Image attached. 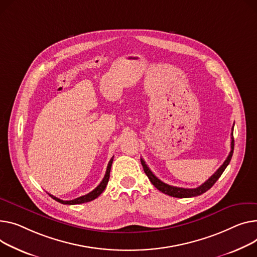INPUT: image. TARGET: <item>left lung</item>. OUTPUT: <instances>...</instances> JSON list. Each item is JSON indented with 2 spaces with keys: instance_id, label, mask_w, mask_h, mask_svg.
Here are the masks:
<instances>
[{
  "instance_id": "left-lung-1",
  "label": "left lung",
  "mask_w": 257,
  "mask_h": 257,
  "mask_svg": "<svg viewBox=\"0 0 257 257\" xmlns=\"http://www.w3.org/2000/svg\"><path fill=\"white\" fill-rule=\"evenodd\" d=\"M234 125V124H233ZM231 150L229 155L227 156L226 160L223 162L218 169L217 172L208 180L204 182L203 184H201L199 187L197 188H192V189H189V188H180V187H176V186H170L164 182H162L161 180H159L155 175H154L151 169L148 167V165L146 164L144 159H141L142 165L144 167V170L146 175L148 176V178L150 179L151 183L155 186L157 189L161 192H163L164 194H167L169 196H173V197H178V198H187V197H193V196H197L200 195L204 192H207L210 188L217 182V180L221 177V175L223 174V172L225 170V168L227 167V165L229 164L231 157H232V154H233V148H234V140H233V126H232V132H231V144H230Z\"/></svg>"
}]
</instances>
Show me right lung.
<instances>
[{
    "mask_svg": "<svg viewBox=\"0 0 257 257\" xmlns=\"http://www.w3.org/2000/svg\"><path fill=\"white\" fill-rule=\"evenodd\" d=\"M112 161H113V158H111V159L109 160V162H108V165H107V168H106V173H105V176H104L103 180H102L101 183L95 188V189H94L93 191H91L90 193L85 194V195H82V196L77 197V198L72 199V200H62V199H60V198H58V197H56V196H54V195H51V194L48 193L49 196H50L51 198H54L55 200H57L58 202L63 203V204H79V203H83V202H88V201L94 200V199L97 198L102 192H103L104 189H105V187H106V185H107V183H108V180H109V174H110V168H111Z\"/></svg>",
    "mask_w": 257,
    "mask_h": 257,
    "instance_id": "right-lung-1",
    "label": "right lung"
}]
</instances>
